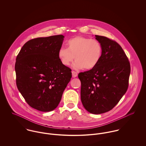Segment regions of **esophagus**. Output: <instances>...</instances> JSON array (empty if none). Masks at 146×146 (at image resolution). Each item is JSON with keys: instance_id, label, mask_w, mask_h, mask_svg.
Masks as SVG:
<instances>
[{"instance_id": "34e87169", "label": "esophagus", "mask_w": 146, "mask_h": 146, "mask_svg": "<svg viewBox=\"0 0 146 146\" xmlns=\"http://www.w3.org/2000/svg\"><path fill=\"white\" fill-rule=\"evenodd\" d=\"M72 77L73 78H76L78 75V72H76V71H72Z\"/></svg>"}]
</instances>
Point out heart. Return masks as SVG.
I'll return each mask as SVG.
<instances>
[{
  "mask_svg": "<svg viewBox=\"0 0 146 146\" xmlns=\"http://www.w3.org/2000/svg\"><path fill=\"white\" fill-rule=\"evenodd\" d=\"M66 48H61L58 55L64 66H70L74 60L75 68L90 70L99 62L102 53V44L97 39L84 36H76L69 39Z\"/></svg>",
  "mask_w": 146,
  "mask_h": 146,
  "instance_id": "b5f03b06",
  "label": "heart"
}]
</instances>
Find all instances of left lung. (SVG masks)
<instances>
[{"mask_svg": "<svg viewBox=\"0 0 146 146\" xmlns=\"http://www.w3.org/2000/svg\"><path fill=\"white\" fill-rule=\"evenodd\" d=\"M102 45V53L93 68L80 72L81 100L90 113L101 114L111 110L129 86L130 65L121 46L107 37L95 35Z\"/></svg>", "mask_w": 146, "mask_h": 146, "instance_id": "1", "label": "left lung"}]
</instances>
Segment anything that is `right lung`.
<instances>
[{
  "label": "right lung",
  "instance_id": "right-lung-1",
  "mask_svg": "<svg viewBox=\"0 0 146 146\" xmlns=\"http://www.w3.org/2000/svg\"><path fill=\"white\" fill-rule=\"evenodd\" d=\"M64 36L37 38L26 42L17 56L16 85L27 104L43 112L54 110L72 77L58 53Z\"/></svg>",
  "mask_w": 146,
  "mask_h": 146
}]
</instances>
